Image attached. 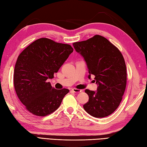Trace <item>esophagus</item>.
Wrapping results in <instances>:
<instances>
[{
  "instance_id": "34e87169",
  "label": "esophagus",
  "mask_w": 147,
  "mask_h": 147,
  "mask_svg": "<svg viewBox=\"0 0 147 147\" xmlns=\"http://www.w3.org/2000/svg\"><path fill=\"white\" fill-rule=\"evenodd\" d=\"M71 91H72L74 92H76V93H79V92H80L82 91L81 89H79L76 88H73L71 89Z\"/></svg>"
}]
</instances>
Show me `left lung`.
I'll list each match as a JSON object with an SVG mask.
<instances>
[{"instance_id":"left-lung-1","label":"left lung","mask_w":147,"mask_h":147,"mask_svg":"<svg viewBox=\"0 0 147 147\" xmlns=\"http://www.w3.org/2000/svg\"><path fill=\"white\" fill-rule=\"evenodd\" d=\"M88 68V78L95 76L97 91L86 89L89 101L83 105L89 115L96 118L109 116L119 106L127 81L126 67L120 51L106 38L96 35L73 44Z\"/></svg>"}]
</instances>
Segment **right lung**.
Returning a JSON list of instances; mask_svg holds the SVG:
<instances>
[{
	"instance_id": "1",
	"label": "right lung",
	"mask_w": 147,
	"mask_h": 147,
	"mask_svg": "<svg viewBox=\"0 0 147 147\" xmlns=\"http://www.w3.org/2000/svg\"><path fill=\"white\" fill-rule=\"evenodd\" d=\"M73 51L69 44L40 38L19 55L14 72L15 91L32 114L46 116L60 106L69 90L53 88L47 79H53Z\"/></svg>"
}]
</instances>
